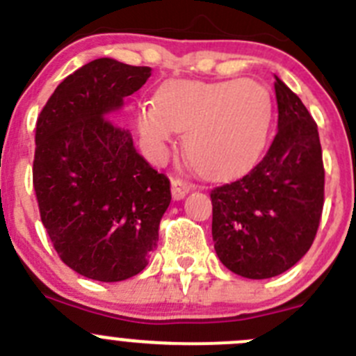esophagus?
<instances>
[{
	"mask_svg": "<svg viewBox=\"0 0 356 356\" xmlns=\"http://www.w3.org/2000/svg\"><path fill=\"white\" fill-rule=\"evenodd\" d=\"M192 190V183L185 181L181 178H173L171 179V193H173V199L179 200L186 195V193Z\"/></svg>",
	"mask_w": 356,
	"mask_h": 356,
	"instance_id": "obj_1",
	"label": "esophagus"
}]
</instances>
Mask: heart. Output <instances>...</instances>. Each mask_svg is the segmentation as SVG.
Segmentation results:
<instances>
[{
	"label": "heart",
	"mask_w": 356,
	"mask_h": 356,
	"mask_svg": "<svg viewBox=\"0 0 356 356\" xmlns=\"http://www.w3.org/2000/svg\"><path fill=\"white\" fill-rule=\"evenodd\" d=\"M272 121V93L254 79L171 81L157 91L156 104L143 102L136 111L150 161L166 159L175 131H185L183 150L207 178L248 170L265 149Z\"/></svg>",
	"instance_id": "b5f03b06"
}]
</instances>
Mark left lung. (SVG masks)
Wrapping results in <instances>:
<instances>
[{"mask_svg": "<svg viewBox=\"0 0 356 356\" xmlns=\"http://www.w3.org/2000/svg\"><path fill=\"white\" fill-rule=\"evenodd\" d=\"M275 79L279 131L268 152L248 175L211 190L216 254L245 279H270L296 265L315 241L323 209L316 122Z\"/></svg>", "mask_w": 356, "mask_h": 356, "instance_id": "left-lung-1", "label": "left lung"}]
</instances>
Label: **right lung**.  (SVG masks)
Returning <instances> with one entry per match:
<instances>
[{"label":"right lung","mask_w":356,"mask_h":356,"mask_svg":"<svg viewBox=\"0 0 356 356\" xmlns=\"http://www.w3.org/2000/svg\"><path fill=\"white\" fill-rule=\"evenodd\" d=\"M150 74V67L93 60L58 84L36 122L41 221L60 259L100 282L145 268L171 202L166 175L136 152L129 129L108 119Z\"/></svg>","instance_id":"obj_1"}]
</instances>
